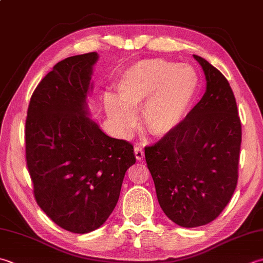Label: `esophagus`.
Masks as SVG:
<instances>
[{
	"mask_svg": "<svg viewBox=\"0 0 263 263\" xmlns=\"http://www.w3.org/2000/svg\"><path fill=\"white\" fill-rule=\"evenodd\" d=\"M135 155H136V158L138 159V161H141L143 156H145V152H143V148H141L140 146H137L135 148Z\"/></svg>",
	"mask_w": 263,
	"mask_h": 263,
	"instance_id": "1",
	"label": "esophagus"
}]
</instances>
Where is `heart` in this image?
Here are the masks:
<instances>
[{
    "mask_svg": "<svg viewBox=\"0 0 263 263\" xmlns=\"http://www.w3.org/2000/svg\"><path fill=\"white\" fill-rule=\"evenodd\" d=\"M117 99L104 98L107 115L118 131L127 135L135 127V112L142 105V123L153 136L176 128L196 96L198 76L192 66L154 58L138 61L121 75L115 85Z\"/></svg>",
    "mask_w": 263,
    "mask_h": 263,
    "instance_id": "obj_1",
    "label": "heart"
}]
</instances>
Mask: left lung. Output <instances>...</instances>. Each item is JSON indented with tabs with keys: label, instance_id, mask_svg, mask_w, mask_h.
Here are the masks:
<instances>
[{
	"label": "left lung",
	"instance_id": "obj_1",
	"mask_svg": "<svg viewBox=\"0 0 263 263\" xmlns=\"http://www.w3.org/2000/svg\"><path fill=\"white\" fill-rule=\"evenodd\" d=\"M206 91L171 132L145 147L166 217L184 228L217 219L237 186L241 124L229 82L202 57Z\"/></svg>",
	"mask_w": 263,
	"mask_h": 263
}]
</instances>
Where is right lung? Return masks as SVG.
<instances>
[{
    "label": "right lung",
    "instance_id": "right-lung-1",
    "mask_svg": "<svg viewBox=\"0 0 263 263\" xmlns=\"http://www.w3.org/2000/svg\"><path fill=\"white\" fill-rule=\"evenodd\" d=\"M96 52L59 61L30 98L26 163L39 206L59 227L86 234L115 209L133 146L110 138L87 117Z\"/></svg>",
    "mask_w": 263,
    "mask_h": 263
}]
</instances>
